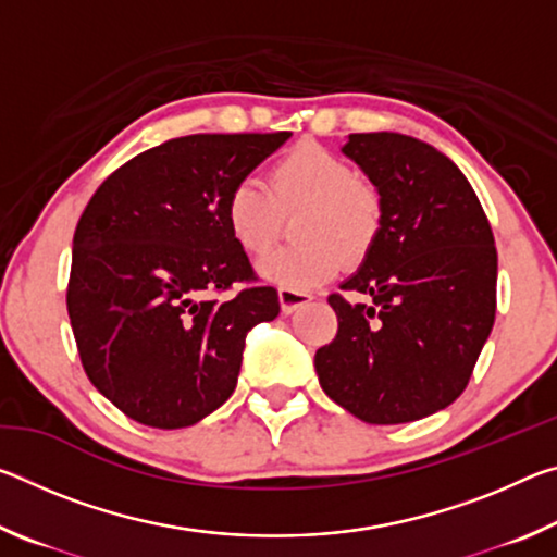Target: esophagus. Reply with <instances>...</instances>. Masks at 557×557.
Masks as SVG:
<instances>
[{
    "label": "esophagus",
    "instance_id": "esophagus-1",
    "mask_svg": "<svg viewBox=\"0 0 557 557\" xmlns=\"http://www.w3.org/2000/svg\"><path fill=\"white\" fill-rule=\"evenodd\" d=\"M277 297H280V307H282V314H292L295 309L309 305V301L314 299L312 292H305V289H289V287H280L277 289Z\"/></svg>",
    "mask_w": 557,
    "mask_h": 557
}]
</instances>
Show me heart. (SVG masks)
I'll list each match as a JSON object with an SVG mask.
<instances>
[{
    "mask_svg": "<svg viewBox=\"0 0 557 557\" xmlns=\"http://www.w3.org/2000/svg\"><path fill=\"white\" fill-rule=\"evenodd\" d=\"M268 186L240 178L225 196L223 215L233 243L260 258L280 240L285 215L295 219L299 243L272 252L258 265L280 287L309 289L334 277L344 258L361 260L383 231L379 188L329 149L305 143L287 149L268 172Z\"/></svg>",
    "mask_w": 557,
    "mask_h": 557,
    "instance_id": "1",
    "label": "heart"
}]
</instances>
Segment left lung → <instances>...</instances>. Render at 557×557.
<instances>
[{"instance_id":"obj_1","label":"left lung","mask_w":557,"mask_h":557,"mask_svg":"<svg viewBox=\"0 0 557 557\" xmlns=\"http://www.w3.org/2000/svg\"><path fill=\"white\" fill-rule=\"evenodd\" d=\"M383 199V231L342 289L338 332L314 356L324 393L371 425L437 412L467 388L496 317V245L449 157L398 132L348 135Z\"/></svg>"}]
</instances>
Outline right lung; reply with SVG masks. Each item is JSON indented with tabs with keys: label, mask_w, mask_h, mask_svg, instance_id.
Masks as SVG:
<instances>
[{
	"label": "right lung",
	"mask_w": 557,
	"mask_h": 557,
	"mask_svg": "<svg viewBox=\"0 0 557 557\" xmlns=\"http://www.w3.org/2000/svg\"><path fill=\"white\" fill-rule=\"evenodd\" d=\"M289 135L169 139L112 172L83 211L65 292L73 336L90 383L135 422L176 430L221 408L245 336L280 314L223 206Z\"/></svg>",
	"instance_id": "right-lung-1"
}]
</instances>
